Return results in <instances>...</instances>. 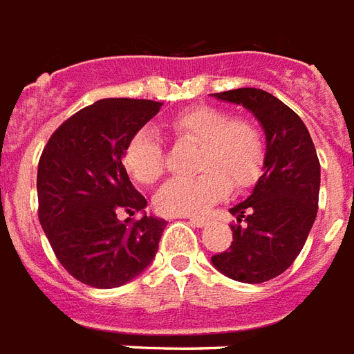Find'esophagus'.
Returning <instances> with one entry per match:
<instances>
[{"mask_svg":"<svg viewBox=\"0 0 354 354\" xmlns=\"http://www.w3.org/2000/svg\"><path fill=\"white\" fill-rule=\"evenodd\" d=\"M188 221H190V224L196 226V228H203V226L207 224V218H203V216H188Z\"/></svg>","mask_w":354,"mask_h":354,"instance_id":"34e87169","label":"esophagus"}]
</instances>
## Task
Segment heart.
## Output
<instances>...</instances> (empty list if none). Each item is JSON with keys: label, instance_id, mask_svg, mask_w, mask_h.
I'll use <instances>...</instances> for the list:
<instances>
[{"label": "heart", "instance_id": "b5f03b06", "mask_svg": "<svg viewBox=\"0 0 354 354\" xmlns=\"http://www.w3.org/2000/svg\"><path fill=\"white\" fill-rule=\"evenodd\" d=\"M169 128L183 143L200 147L194 179L169 180L156 194L160 213L171 216L202 213L221 202L230 185L236 190L252 187L264 171L266 139L257 122L232 117L230 111L198 105L169 118ZM122 162L133 179L151 187L164 175V147L158 133L141 128L124 147Z\"/></svg>", "mask_w": 354, "mask_h": 354}]
</instances>
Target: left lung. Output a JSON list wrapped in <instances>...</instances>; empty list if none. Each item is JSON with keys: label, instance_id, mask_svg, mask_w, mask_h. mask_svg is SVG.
Returning a JSON list of instances; mask_svg holds the SVG:
<instances>
[{"label": "left lung", "instance_id": "8db88e82", "mask_svg": "<svg viewBox=\"0 0 354 354\" xmlns=\"http://www.w3.org/2000/svg\"><path fill=\"white\" fill-rule=\"evenodd\" d=\"M254 113L266 131L264 174L230 213L234 241L213 254L216 270L239 283H266L286 272L306 245L319 209L321 164L306 124L260 88L213 94Z\"/></svg>", "mask_w": 354, "mask_h": 354}]
</instances>
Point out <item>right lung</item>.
Instances as JSON below:
<instances>
[{"label":"right lung","instance_id":"1","mask_svg":"<svg viewBox=\"0 0 354 354\" xmlns=\"http://www.w3.org/2000/svg\"><path fill=\"white\" fill-rule=\"evenodd\" d=\"M162 102L107 97L64 120L37 166L39 223L69 275L94 288H115L151 264L164 218L136 213L147 200L122 164L124 147ZM122 212L131 216L120 221Z\"/></svg>","mask_w":354,"mask_h":354}]
</instances>
